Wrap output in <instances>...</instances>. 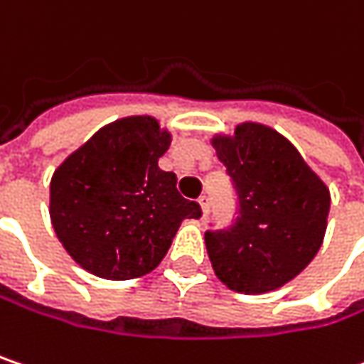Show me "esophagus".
<instances>
[{
	"instance_id": "esophagus-1",
	"label": "esophagus",
	"mask_w": 364,
	"mask_h": 364,
	"mask_svg": "<svg viewBox=\"0 0 364 364\" xmlns=\"http://www.w3.org/2000/svg\"><path fill=\"white\" fill-rule=\"evenodd\" d=\"M198 203H200V208H202L203 216H208V212H210V202H208V198H205V196H202V198L198 200Z\"/></svg>"
}]
</instances>
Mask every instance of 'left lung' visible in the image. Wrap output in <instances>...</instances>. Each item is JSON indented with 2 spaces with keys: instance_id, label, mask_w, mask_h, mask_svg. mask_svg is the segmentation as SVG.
<instances>
[{
  "instance_id": "obj_1",
  "label": "left lung",
  "mask_w": 364,
  "mask_h": 364,
  "mask_svg": "<svg viewBox=\"0 0 364 364\" xmlns=\"http://www.w3.org/2000/svg\"><path fill=\"white\" fill-rule=\"evenodd\" d=\"M214 148L232 183L237 216L226 228L205 230L212 267L237 292L278 289L319 251L330 191L289 139L264 125H239Z\"/></svg>"
}]
</instances>
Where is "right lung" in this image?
Wrapping results in <instances>:
<instances>
[{"label": "right lung", "instance_id": "obj_1", "mask_svg": "<svg viewBox=\"0 0 364 364\" xmlns=\"http://www.w3.org/2000/svg\"><path fill=\"white\" fill-rule=\"evenodd\" d=\"M168 144L156 119H121L55 171L51 223L84 269L139 278L161 264L185 218L202 216L200 203L177 191V175L159 168Z\"/></svg>", "mask_w": 364, "mask_h": 364}]
</instances>
